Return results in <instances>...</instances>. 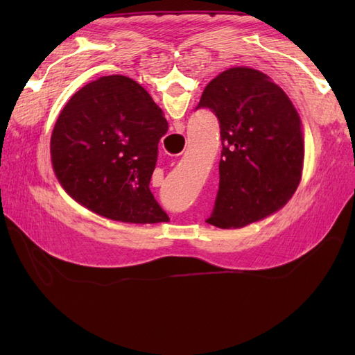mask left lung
I'll return each mask as SVG.
<instances>
[{"label":"left lung","instance_id":"8db88e82","mask_svg":"<svg viewBox=\"0 0 355 355\" xmlns=\"http://www.w3.org/2000/svg\"><path fill=\"white\" fill-rule=\"evenodd\" d=\"M220 120V191L207 223L241 229L281 210L302 178L304 126L290 97L267 74L232 67L206 85L197 108Z\"/></svg>","mask_w":355,"mask_h":355}]
</instances>
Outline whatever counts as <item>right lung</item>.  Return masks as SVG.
Listing matches in <instances>:
<instances>
[{
    "label": "right lung",
    "instance_id": "1",
    "mask_svg": "<svg viewBox=\"0 0 355 355\" xmlns=\"http://www.w3.org/2000/svg\"><path fill=\"white\" fill-rule=\"evenodd\" d=\"M164 112L134 79L102 76L71 96L50 140L53 172L62 189L93 214L131 224L169 216L149 191Z\"/></svg>",
    "mask_w": 355,
    "mask_h": 355
}]
</instances>
